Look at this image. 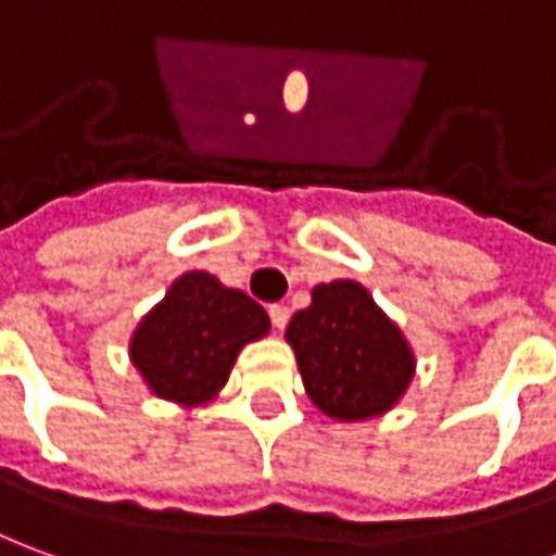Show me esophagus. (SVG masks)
Returning <instances> with one entry per match:
<instances>
[{
	"instance_id": "34e87169",
	"label": "esophagus",
	"mask_w": 556,
	"mask_h": 556,
	"mask_svg": "<svg viewBox=\"0 0 556 556\" xmlns=\"http://www.w3.org/2000/svg\"><path fill=\"white\" fill-rule=\"evenodd\" d=\"M269 317H271V324H275V329L281 332V329L287 327V320H290V308L281 305V302H278V305H269Z\"/></svg>"
}]
</instances>
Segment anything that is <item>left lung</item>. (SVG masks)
Listing matches in <instances>:
<instances>
[{
	"label": "left lung",
	"instance_id": "left-lung-1",
	"mask_svg": "<svg viewBox=\"0 0 556 556\" xmlns=\"http://www.w3.org/2000/svg\"><path fill=\"white\" fill-rule=\"evenodd\" d=\"M285 339L308 400L336 420L384 415L415 378L412 344L357 281L317 285Z\"/></svg>",
	"mask_w": 556,
	"mask_h": 556
}]
</instances>
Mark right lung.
Listing matches in <instances>:
<instances>
[{
    "label": "right lung",
    "mask_w": 556,
    "mask_h": 556,
    "mask_svg": "<svg viewBox=\"0 0 556 556\" xmlns=\"http://www.w3.org/2000/svg\"><path fill=\"white\" fill-rule=\"evenodd\" d=\"M269 332L266 308L208 271H184L132 332L129 359L160 400L193 408L227 384L248 342Z\"/></svg>",
    "instance_id": "add662e5"
}]
</instances>
